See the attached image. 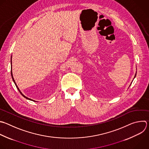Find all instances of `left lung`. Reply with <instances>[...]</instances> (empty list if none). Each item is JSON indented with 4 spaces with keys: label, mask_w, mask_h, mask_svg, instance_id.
Masks as SVG:
<instances>
[{
    "label": "left lung",
    "mask_w": 149,
    "mask_h": 149,
    "mask_svg": "<svg viewBox=\"0 0 149 149\" xmlns=\"http://www.w3.org/2000/svg\"><path fill=\"white\" fill-rule=\"evenodd\" d=\"M136 74H135V76H134V78H135V77H136Z\"/></svg>",
    "instance_id": "8db88e82"
}]
</instances>
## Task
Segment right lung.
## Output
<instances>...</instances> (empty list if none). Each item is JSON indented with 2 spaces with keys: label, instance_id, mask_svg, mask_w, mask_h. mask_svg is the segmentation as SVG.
Returning a JSON list of instances; mask_svg holds the SVG:
<instances>
[{
  "label": "right lung",
  "instance_id": "right-lung-1",
  "mask_svg": "<svg viewBox=\"0 0 149 149\" xmlns=\"http://www.w3.org/2000/svg\"><path fill=\"white\" fill-rule=\"evenodd\" d=\"M11 65H12V57H11ZM11 75H12V79H13V82H15V85H16V87H17V89L19 90V92L22 94V95L23 96V97H24L25 98H26L27 100H30V101H34V100H31V99H30V98H29V97H26V96H24L22 93V92L20 91V89H19V88H18V86H17V85H16V83L15 82V79H14V78H13V74H12V71H11ZM36 102V101H35Z\"/></svg>",
  "mask_w": 149,
  "mask_h": 149
}]
</instances>
